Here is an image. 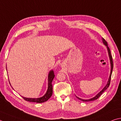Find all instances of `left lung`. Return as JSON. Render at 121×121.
Listing matches in <instances>:
<instances>
[{
    "instance_id": "obj_1",
    "label": "left lung",
    "mask_w": 121,
    "mask_h": 121,
    "mask_svg": "<svg viewBox=\"0 0 121 121\" xmlns=\"http://www.w3.org/2000/svg\"><path fill=\"white\" fill-rule=\"evenodd\" d=\"M102 40H103V43L106 46V48H107V51H108V56H109V60H110V63H111V73H110V75H109V77L108 78V82H107V84L105 86V87L103 88L102 91H101L98 94H97L95 97L91 98V99H82L80 98H79L77 96H76V97L77 98L83 101V102H90V101H93V100H95L96 99H97L99 97H100V95H102V94L104 93V91H105V90H106L107 89V88H108L109 85H110V82H111V75H112V70H113V59H112V56H111V51H110V49H109V48L108 47V44H107V42L104 39L102 38Z\"/></svg>"
}]
</instances>
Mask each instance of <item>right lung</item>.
<instances>
[{
	"mask_svg": "<svg viewBox=\"0 0 121 121\" xmlns=\"http://www.w3.org/2000/svg\"><path fill=\"white\" fill-rule=\"evenodd\" d=\"M54 74L53 70H51L49 72V75H48V87L47 93L42 97L37 98H26L22 97L25 100L30 102H35L42 103L47 101L51 97L53 93V88H52V82L53 78H54Z\"/></svg>",
	"mask_w": 121,
	"mask_h": 121,
	"instance_id": "right-lung-1",
	"label": "right lung"
}]
</instances>
